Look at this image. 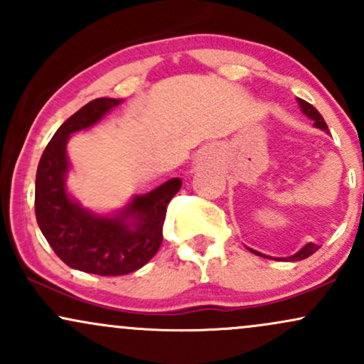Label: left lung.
<instances>
[{
  "mask_svg": "<svg viewBox=\"0 0 364 364\" xmlns=\"http://www.w3.org/2000/svg\"><path fill=\"white\" fill-rule=\"evenodd\" d=\"M298 102H299V106H301V109H303L304 114H306L308 118H310V119H313V124H315L316 128H320V129H327V123H325V119L321 118L320 112L316 111L315 107H313L310 102L303 101V99H298ZM318 248H320L318 245H315V243H308L306 246H304V248L299 250L298 253L292 255V257H289V258H286V260H291V262H299V260H304V258L311 257V255L315 253L316 250H318ZM250 252L255 253V255H258V257H265V255H262V253L255 252V250H250ZM265 258H269V257H265Z\"/></svg>",
  "mask_w": 364,
  "mask_h": 364,
  "instance_id": "left-lung-1",
  "label": "left lung"
}]
</instances>
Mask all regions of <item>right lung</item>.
I'll use <instances>...</instances> for the list:
<instances>
[{
	"label": "right lung",
	"mask_w": 364,
	"mask_h": 364,
	"mask_svg": "<svg viewBox=\"0 0 364 364\" xmlns=\"http://www.w3.org/2000/svg\"><path fill=\"white\" fill-rule=\"evenodd\" d=\"M119 102L101 97L85 104L58 128L37 166V224L54 253L68 267L87 274L124 275L144 267L161 248L168 205L181 188V179H169L150 193L135 196L118 217L92 215L68 198L66 141L72 133L97 123Z\"/></svg>",
	"instance_id": "1"
}]
</instances>
